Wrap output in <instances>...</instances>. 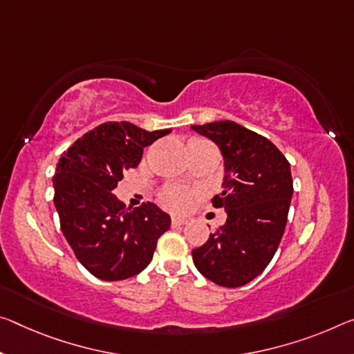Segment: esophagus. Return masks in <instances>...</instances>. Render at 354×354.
Wrapping results in <instances>:
<instances>
[{"label": "esophagus", "mask_w": 354, "mask_h": 354, "mask_svg": "<svg viewBox=\"0 0 354 354\" xmlns=\"http://www.w3.org/2000/svg\"><path fill=\"white\" fill-rule=\"evenodd\" d=\"M187 223V218L184 217H171V225L173 227H181V225H186Z\"/></svg>", "instance_id": "obj_1"}]
</instances>
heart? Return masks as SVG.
Instances as JSON below:
<instances>
[{"label": "heart", "instance_id": "1", "mask_svg": "<svg viewBox=\"0 0 354 354\" xmlns=\"http://www.w3.org/2000/svg\"><path fill=\"white\" fill-rule=\"evenodd\" d=\"M203 140L192 138L189 143H201ZM194 192H190L189 189L181 187V186H168L162 190L159 195V200L162 206H165L167 209L175 211V212H183L186 211L187 207L192 203Z\"/></svg>", "mask_w": 354, "mask_h": 354}]
</instances>
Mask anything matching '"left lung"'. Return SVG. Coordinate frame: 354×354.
Masks as SVG:
<instances>
[{
    "instance_id": "8db88e82",
    "label": "left lung",
    "mask_w": 354,
    "mask_h": 354,
    "mask_svg": "<svg viewBox=\"0 0 354 354\" xmlns=\"http://www.w3.org/2000/svg\"><path fill=\"white\" fill-rule=\"evenodd\" d=\"M190 129L221 148L225 175L211 201L227 212V222L192 250L194 265L221 287H243L265 271L283 236L293 197L290 164L266 137L233 121Z\"/></svg>"
}]
</instances>
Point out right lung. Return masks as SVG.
<instances>
[{
    "mask_svg": "<svg viewBox=\"0 0 354 354\" xmlns=\"http://www.w3.org/2000/svg\"><path fill=\"white\" fill-rule=\"evenodd\" d=\"M170 132L104 122L59 157L53 203L61 230L78 261L97 279L113 282L142 272L170 228V216L159 206L148 201L131 209L111 194L122 171L140 164L143 148Z\"/></svg>",
    "mask_w": 354,
    "mask_h": 354,
    "instance_id": "right-lung-1",
    "label": "right lung"
}]
</instances>
